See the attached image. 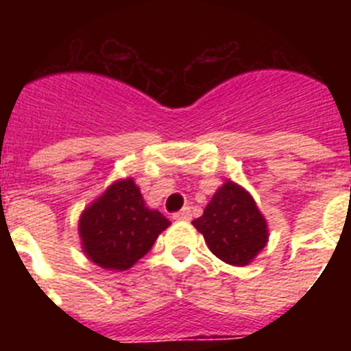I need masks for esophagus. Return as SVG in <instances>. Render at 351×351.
Listing matches in <instances>:
<instances>
[{"instance_id": "obj_1", "label": "esophagus", "mask_w": 351, "mask_h": 351, "mask_svg": "<svg viewBox=\"0 0 351 351\" xmlns=\"http://www.w3.org/2000/svg\"><path fill=\"white\" fill-rule=\"evenodd\" d=\"M172 218L173 219H190L191 218V209H190V207H184V209H181L179 213H173Z\"/></svg>"}]
</instances>
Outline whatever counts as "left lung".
<instances>
[{"mask_svg": "<svg viewBox=\"0 0 351 351\" xmlns=\"http://www.w3.org/2000/svg\"><path fill=\"white\" fill-rule=\"evenodd\" d=\"M193 226L223 262L247 265L267 244V223L255 200L235 182L226 181L216 191Z\"/></svg>", "mask_w": 351, "mask_h": 351, "instance_id": "left-lung-1", "label": "left lung"}]
</instances>
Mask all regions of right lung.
<instances>
[{
  "label": "right lung",
  "instance_id": "add662e5",
  "mask_svg": "<svg viewBox=\"0 0 351 351\" xmlns=\"http://www.w3.org/2000/svg\"><path fill=\"white\" fill-rule=\"evenodd\" d=\"M170 225L158 210L145 207L132 179L114 182L79 221L84 253L104 269L126 271L142 258Z\"/></svg>",
  "mask_w": 351,
  "mask_h": 351
}]
</instances>
